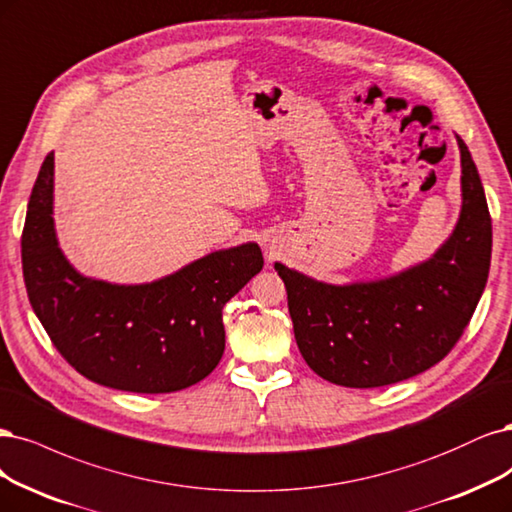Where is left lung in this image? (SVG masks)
Returning a JSON list of instances; mask_svg holds the SVG:
<instances>
[{
	"label": "left lung",
	"mask_w": 512,
	"mask_h": 512,
	"mask_svg": "<svg viewBox=\"0 0 512 512\" xmlns=\"http://www.w3.org/2000/svg\"><path fill=\"white\" fill-rule=\"evenodd\" d=\"M462 209L453 233L424 262L400 273L328 284L275 262L294 339L313 373L345 387H381L424 373L462 337L485 290L491 218L468 146Z\"/></svg>",
	"instance_id": "8db88e82"
}]
</instances>
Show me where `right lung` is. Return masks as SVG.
Wrapping results in <instances>:
<instances>
[{"label":"right lung","mask_w":512,"mask_h":512,"mask_svg":"<svg viewBox=\"0 0 512 512\" xmlns=\"http://www.w3.org/2000/svg\"><path fill=\"white\" fill-rule=\"evenodd\" d=\"M21 248L29 303L59 354L86 379L135 394L184 390L218 366L222 309L264 264L248 241L146 284L82 275L55 228V152L33 184Z\"/></svg>","instance_id":"add662e5"}]
</instances>
